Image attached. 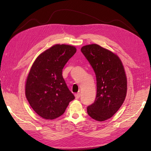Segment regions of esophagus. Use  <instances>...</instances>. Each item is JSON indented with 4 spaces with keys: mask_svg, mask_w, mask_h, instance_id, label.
Returning a JSON list of instances; mask_svg holds the SVG:
<instances>
[{
    "mask_svg": "<svg viewBox=\"0 0 151 151\" xmlns=\"http://www.w3.org/2000/svg\"><path fill=\"white\" fill-rule=\"evenodd\" d=\"M80 93H77L75 94V97H76V99H79L80 98Z\"/></svg>",
    "mask_w": 151,
    "mask_h": 151,
    "instance_id": "34e87169",
    "label": "esophagus"
}]
</instances>
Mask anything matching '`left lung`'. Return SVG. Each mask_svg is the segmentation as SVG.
I'll list each match as a JSON object with an SVG mask.
<instances>
[{
  "mask_svg": "<svg viewBox=\"0 0 151 151\" xmlns=\"http://www.w3.org/2000/svg\"><path fill=\"white\" fill-rule=\"evenodd\" d=\"M81 50L96 77V96L87 111L93 119L103 122L115 115L125 99L127 79L124 67L115 53L97 44L85 45Z\"/></svg>",
  "mask_w": 151,
  "mask_h": 151,
  "instance_id": "8db88e82",
  "label": "left lung"
}]
</instances>
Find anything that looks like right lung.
<instances>
[{
  "label": "right lung",
  "mask_w": 151,
  "mask_h": 151,
  "mask_svg": "<svg viewBox=\"0 0 151 151\" xmlns=\"http://www.w3.org/2000/svg\"><path fill=\"white\" fill-rule=\"evenodd\" d=\"M68 45L56 44L36 58L27 77L26 97L42 118L53 120L65 112L75 98L62 76V69L76 52Z\"/></svg>",
  "instance_id": "add662e5"
}]
</instances>
